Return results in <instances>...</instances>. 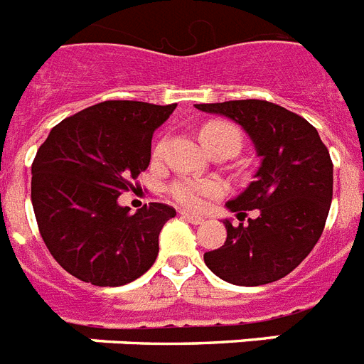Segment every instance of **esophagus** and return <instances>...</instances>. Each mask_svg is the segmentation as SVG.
I'll list each match as a JSON object with an SVG mask.
<instances>
[{
  "label": "esophagus",
  "mask_w": 364,
  "mask_h": 364,
  "mask_svg": "<svg viewBox=\"0 0 364 364\" xmlns=\"http://www.w3.org/2000/svg\"><path fill=\"white\" fill-rule=\"evenodd\" d=\"M180 216L184 218V220H188L190 223H193V225H200V223H205V218L203 216H197V214H191V212H180Z\"/></svg>",
  "instance_id": "34e87169"
}]
</instances>
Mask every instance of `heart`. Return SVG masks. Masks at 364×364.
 Returning a JSON list of instances; mask_svg holds the SVG:
<instances>
[{
    "instance_id": "1",
    "label": "heart",
    "mask_w": 364,
    "mask_h": 364,
    "mask_svg": "<svg viewBox=\"0 0 364 364\" xmlns=\"http://www.w3.org/2000/svg\"><path fill=\"white\" fill-rule=\"evenodd\" d=\"M222 135H232L238 139V133L235 127L223 124V122H210L200 129V139L203 142H210L212 139ZM164 144H158L156 154L161 152ZM223 191L222 184L218 180H191V178H182L178 182H174L171 186V196L178 200L180 205L188 206V208H200L205 205V200L208 197H216Z\"/></svg>"
}]
</instances>
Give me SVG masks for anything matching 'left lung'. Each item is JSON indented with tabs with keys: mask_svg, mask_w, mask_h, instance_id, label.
<instances>
[{
	"mask_svg": "<svg viewBox=\"0 0 364 364\" xmlns=\"http://www.w3.org/2000/svg\"><path fill=\"white\" fill-rule=\"evenodd\" d=\"M242 127L261 158L254 182L228 200L237 218L223 220L228 238L205 254L206 267L232 286H263L302 263L321 237L333 200V161L318 129L280 105L259 100L196 105Z\"/></svg>",
	"mask_w": 364,
	"mask_h": 364,
	"instance_id": "1",
	"label": "left lung"
}]
</instances>
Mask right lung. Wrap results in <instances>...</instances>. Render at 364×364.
Returning a JSON list of instances; mask_svg holds the SVG:
<instances>
[{
    "mask_svg": "<svg viewBox=\"0 0 364 364\" xmlns=\"http://www.w3.org/2000/svg\"><path fill=\"white\" fill-rule=\"evenodd\" d=\"M176 105L103 101L52 127L31 165L41 237L69 274L118 287L154 264L176 210L150 203L129 214L118 197L150 164L152 135Z\"/></svg>",
    "mask_w": 364,
    "mask_h": 364,
    "instance_id": "right-lung-1",
    "label": "right lung"
}]
</instances>
